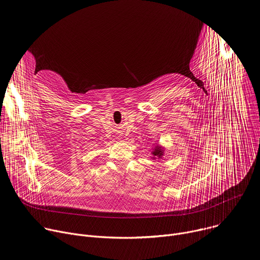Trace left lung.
Instances as JSON below:
<instances>
[{
  "mask_svg": "<svg viewBox=\"0 0 260 260\" xmlns=\"http://www.w3.org/2000/svg\"><path fill=\"white\" fill-rule=\"evenodd\" d=\"M152 154H153L154 156H157V157L161 158V156L164 155V150L161 149V147L156 146V147L154 148V151L152 152ZM153 158H154V157H153Z\"/></svg>",
  "mask_w": 260,
  "mask_h": 260,
  "instance_id": "8db88e82",
  "label": "left lung"
}]
</instances>
